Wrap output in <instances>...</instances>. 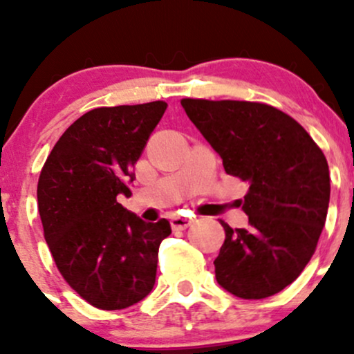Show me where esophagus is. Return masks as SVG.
Returning <instances> with one entry per match:
<instances>
[{
  "mask_svg": "<svg viewBox=\"0 0 354 354\" xmlns=\"http://www.w3.org/2000/svg\"><path fill=\"white\" fill-rule=\"evenodd\" d=\"M193 223V219L186 216H174L171 218V226L174 230H186Z\"/></svg>",
  "mask_w": 354,
  "mask_h": 354,
  "instance_id": "obj_1",
  "label": "esophagus"
}]
</instances>
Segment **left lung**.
<instances>
[{"mask_svg": "<svg viewBox=\"0 0 354 354\" xmlns=\"http://www.w3.org/2000/svg\"><path fill=\"white\" fill-rule=\"evenodd\" d=\"M191 123L223 160L225 171L248 183V228L233 230L214 259L216 281L243 299L284 290L315 253L330 205V168L298 121L251 101L181 100Z\"/></svg>", "mask_w": 354, "mask_h": 354, "instance_id": "obj_1", "label": "left lung"}]
</instances>
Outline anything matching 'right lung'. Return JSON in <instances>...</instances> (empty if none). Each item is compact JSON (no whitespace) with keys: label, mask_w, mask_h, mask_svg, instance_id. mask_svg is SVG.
Wrapping results in <instances>:
<instances>
[{"label":"right lung","mask_w":354,"mask_h":354,"mask_svg":"<svg viewBox=\"0 0 354 354\" xmlns=\"http://www.w3.org/2000/svg\"><path fill=\"white\" fill-rule=\"evenodd\" d=\"M165 101L96 108L51 149L38 181L44 239L59 273L100 310H123L151 293L168 219L146 223L118 203L131 196L140 160Z\"/></svg>","instance_id":"1"}]
</instances>
